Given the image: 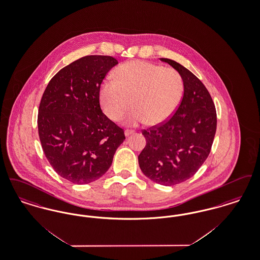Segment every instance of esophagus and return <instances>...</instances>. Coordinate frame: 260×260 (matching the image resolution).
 I'll use <instances>...</instances> for the list:
<instances>
[{"label":"esophagus","instance_id":"34e87169","mask_svg":"<svg viewBox=\"0 0 260 260\" xmlns=\"http://www.w3.org/2000/svg\"><path fill=\"white\" fill-rule=\"evenodd\" d=\"M134 133H135V131H133V129H125L124 131V136H129L131 135H133Z\"/></svg>","mask_w":260,"mask_h":260}]
</instances>
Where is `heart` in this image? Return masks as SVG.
I'll return each instance as SVG.
<instances>
[{
  "label": "heart",
  "instance_id": "1",
  "mask_svg": "<svg viewBox=\"0 0 260 260\" xmlns=\"http://www.w3.org/2000/svg\"><path fill=\"white\" fill-rule=\"evenodd\" d=\"M105 80L99 89V101L104 114L120 120L133 104L135 107L123 120L126 125L146 123L160 124L177 109L184 91L181 75L173 68L146 61L126 62Z\"/></svg>",
  "mask_w": 260,
  "mask_h": 260
}]
</instances>
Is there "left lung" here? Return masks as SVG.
<instances>
[{
	"instance_id": "1",
	"label": "left lung",
	"mask_w": 260,
	"mask_h": 260,
	"mask_svg": "<svg viewBox=\"0 0 260 260\" xmlns=\"http://www.w3.org/2000/svg\"><path fill=\"white\" fill-rule=\"evenodd\" d=\"M184 83L182 100L165 123L143 129L146 145L138 156L149 179L173 186L191 178L210 154L216 132V111L209 90L184 66L169 58Z\"/></svg>"
}]
</instances>
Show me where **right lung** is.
<instances>
[{"instance_id": "1", "label": "right lung", "mask_w": 260, "mask_h": 260, "mask_svg": "<svg viewBox=\"0 0 260 260\" xmlns=\"http://www.w3.org/2000/svg\"><path fill=\"white\" fill-rule=\"evenodd\" d=\"M118 60L87 55L52 77L41 99L38 131L43 151L61 177L90 183L108 171L124 129L102 113L99 89Z\"/></svg>"}]
</instances>
